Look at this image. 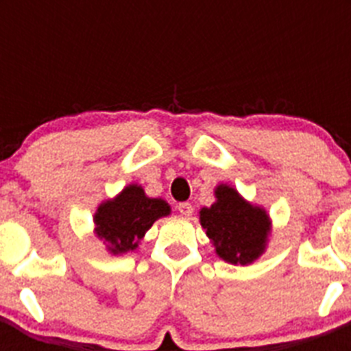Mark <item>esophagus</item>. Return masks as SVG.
Segmentation results:
<instances>
[{"label":"esophagus","mask_w":351,"mask_h":351,"mask_svg":"<svg viewBox=\"0 0 351 351\" xmlns=\"http://www.w3.org/2000/svg\"><path fill=\"white\" fill-rule=\"evenodd\" d=\"M178 210L182 214V216H191V213H193V207H191V204L182 202L178 206Z\"/></svg>","instance_id":"1"}]
</instances>
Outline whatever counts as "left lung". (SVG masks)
<instances>
[{
  "label": "left lung",
  "mask_w": 351,
  "mask_h": 351,
  "mask_svg": "<svg viewBox=\"0 0 351 351\" xmlns=\"http://www.w3.org/2000/svg\"><path fill=\"white\" fill-rule=\"evenodd\" d=\"M214 198L213 206L202 207L198 214L216 255L232 265H251L267 250L271 216L226 182L214 188Z\"/></svg>",
  "instance_id": "8db88e82"
}]
</instances>
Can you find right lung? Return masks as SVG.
I'll list each match as a JSON object with an SVG mask.
<instances>
[{
  "label": "right lung",
  "mask_w": 351,
  "mask_h": 351,
  "mask_svg": "<svg viewBox=\"0 0 351 351\" xmlns=\"http://www.w3.org/2000/svg\"><path fill=\"white\" fill-rule=\"evenodd\" d=\"M170 213L172 209L163 198L147 197L141 184L132 182L96 207L95 235L104 241L110 255H125L137 250L153 223Z\"/></svg>",
  "instance_id": "1"
}]
</instances>
